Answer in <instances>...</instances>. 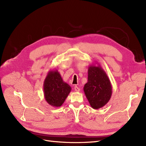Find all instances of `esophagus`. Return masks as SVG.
Segmentation results:
<instances>
[{
  "label": "esophagus",
  "instance_id": "34e87169",
  "mask_svg": "<svg viewBox=\"0 0 146 146\" xmlns=\"http://www.w3.org/2000/svg\"><path fill=\"white\" fill-rule=\"evenodd\" d=\"M74 90L76 91H77V92H78V91H80V88H79L77 86H74Z\"/></svg>",
  "mask_w": 146,
  "mask_h": 146
}]
</instances>
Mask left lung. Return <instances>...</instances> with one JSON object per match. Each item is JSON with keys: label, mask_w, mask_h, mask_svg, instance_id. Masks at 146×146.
I'll use <instances>...</instances> for the list:
<instances>
[{"label": "left lung", "mask_w": 146, "mask_h": 146, "mask_svg": "<svg viewBox=\"0 0 146 146\" xmlns=\"http://www.w3.org/2000/svg\"><path fill=\"white\" fill-rule=\"evenodd\" d=\"M91 107L99 109L107 104L112 94L111 82L100 64H92L88 70V82L83 88Z\"/></svg>", "instance_id": "8db88e82"}]
</instances>
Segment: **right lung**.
<instances>
[{
    "label": "right lung",
    "instance_id": "right-lung-1",
    "mask_svg": "<svg viewBox=\"0 0 146 146\" xmlns=\"http://www.w3.org/2000/svg\"><path fill=\"white\" fill-rule=\"evenodd\" d=\"M43 90L47 102L54 107H60L70 93L71 87L63 80L58 70H51L44 82Z\"/></svg>",
    "mask_w": 146,
    "mask_h": 146
}]
</instances>
